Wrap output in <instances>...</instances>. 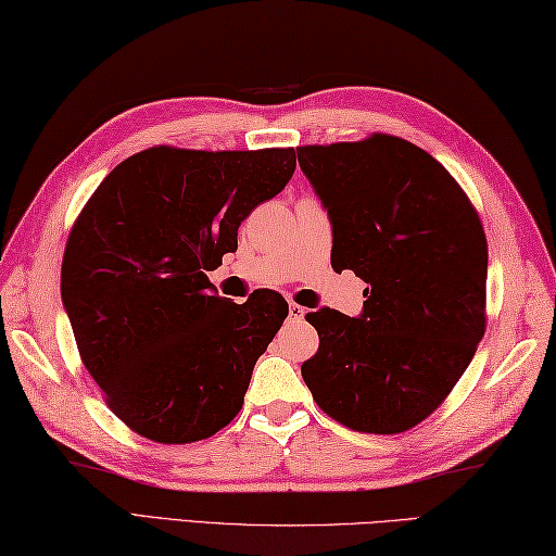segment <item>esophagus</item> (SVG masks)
I'll use <instances>...</instances> for the list:
<instances>
[{
	"instance_id": "1",
	"label": "esophagus",
	"mask_w": 556,
	"mask_h": 556,
	"mask_svg": "<svg viewBox=\"0 0 556 556\" xmlns=\"http://www.w3.org/2000/svg\"><path fill=\"white\" fill-rule=\"evenodd\" d=\"M304 314H307V309L300 307L298 302H290V304H288V316H290V319L300 321V319H304Z\"/></svg>"
}]
</instances>
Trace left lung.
Instances as JSON below:
<instances>
[{
  "label": "left lung",
  "instance_id": "8db88e82",
  "mask_svg": "<svg viewBox=\"0 0 556 556\" xmlns=\"http://www.w3.org/2000/svg\"><path fill=\"white\" fill-rule=\"evenodd\" d=\"M328 208L336 270L367 282L357 319L309 312L319 350L302 365L316 405L348 429L401 434L456 387L486 328V237L448 169L391 134L300 146Z\"/></svg>",
  "mask_w": 556,
  "mask_h": 556
}]
</instances>
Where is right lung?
<instances>
[{"label":"right lung","mask_w":556,"mask_h":556,"mask_svg":"<svg viewBox=\"0 0 556 556\" xmlns=\"http://www.w3.org/2000/svg\"><path fill=\"white\" fill-rule=\"evenodd\" d=\"M294 165V149L153 146L112 169L78 213L62 302L84 367L131 432L191 444L242 410L288 302L274 290L228 302L206 270L237 249V228Z\"/></svg>","instance_id":"obj_1"}]
</instances>
